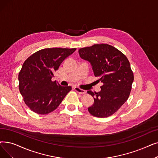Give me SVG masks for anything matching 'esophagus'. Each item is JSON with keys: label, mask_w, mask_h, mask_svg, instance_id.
Wrapping results in <instances>:
<instances>
[{"label": "esophagus", "mask_w": 158, "mask_h": 158, "mask_svg": "<svg viewBox=\"0 0 158 158\" xmlns=\"http://www.w3.org/2000/svg\"><path fill=\"white\" fill-rule=\"evenodd\" d=\"M74 90H75V91H76V92H79V94H85V93L86 92V90H82V89H81V88H78V87H74Z\"/></svg>", "instance_id": "1"}]
</instances>
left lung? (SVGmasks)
<instances>
[{"instance_id":"1","label":"left lung","mask_w":158,"mask_h":158,"mask_svg":"<svg viewBox=\"0 0 158 158\" xmlns=\"http://www.w3.org/2000/svg\"><path fill=\"white\" fill-rule=\"evenodd\" d=\"M81 59L90 63L97 81L102 83L101 91H87L94 99L88 110L97 118H107L117 112L128 99L134 74L127 57L114 46L94 44L79 50Z\"/></svg>"}]
</instances>
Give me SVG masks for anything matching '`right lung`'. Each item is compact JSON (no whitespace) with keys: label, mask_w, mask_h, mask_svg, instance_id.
<instances>
[{"label":"right lung","mask_w":158,"mask_h":158,"mask_svg":"<svg viewBox=\"0 0 158 158\" xmlns=\"http://www.w3.org/2000/svg\"><path fill=\"white\" fill-rule=\"evenodd\" d=\"M75 48H45L27 59L19 73V91L31 110L47 114L55 110L72 87L60 86L52 81L53 73Z\"/></svg>","instance_id":"add662e5"}]
</instances>
